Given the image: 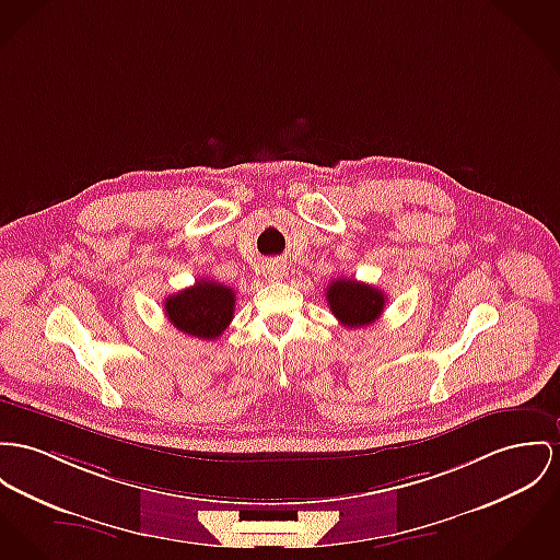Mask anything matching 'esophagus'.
<instances>
[{
	"label": "esophagus",
	"instance_id": "obj_1",
	"mask_svg": "<svg viewBox=\"0 0 560 560\" xmlns=\"http://www.w3.org/2000/svg\"><path fill=\"white\" fill-rule=\"evenodd\" d=\"M264 275H266V279L272 281V283L283 281V277H285V266H283L281 261H270V264H266Z\"/></svg>",
	"mask_w": 560,
	"mask_h": 560
}]
</instances>
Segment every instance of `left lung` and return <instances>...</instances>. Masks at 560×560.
Listing matches in <instances>:
<instances>
[{"instance_id":"left-lung-1","label":"left lung","mask_w":560,"mask_h":560,"mask_svg":"<svg viewBox=\"0 0 560 560\" xmlns=\"http://www.w3.org/2000/svg\"><path fill=\"white\" fill-rule=\"evenodd\" d=\"M326 301L335 317L347 328H362L380 319L386 294L355 279H337L326 288Z\"/></svg>"}]
</instances>
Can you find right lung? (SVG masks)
<instances>
[{
	"label": "right lung",
	"mask_w": 560,
	"mask_h": 560,
	"mask_svg": "<svg viewBox=\"0 0 560 560\" xmlns=\"http://www.w3.org/2000/svg\"><path fill=\"white\" fill-rule=\"evenodd\" d=\"M234 290L200 279L164 302L166 317L176 330L196 339H217L234 317Z\"/></svg>",
	"instance_id": "right-lung-1"
}]
</instances>
